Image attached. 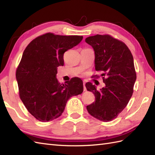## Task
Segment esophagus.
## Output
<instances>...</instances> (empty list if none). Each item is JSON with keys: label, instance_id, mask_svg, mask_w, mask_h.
<instances>
[{"label": "esophagus", "instance_id": "34e87169", "mask_svg": "<svg viewBox=\"0 0 155 155\" xmlns=\"http://www.w3.org/2000/svg\"><path fill=\"white\" fill-rule=\"evenodd\" d=\"M84 91H86V87H85V81H84Z\"/></svg>", "mask_w": 155, "mask_h": 155}]
</instances>
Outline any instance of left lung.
Returning a JSON list of instances; mask_svg holds the SVG:
<instances>
[{
	"instance_id": "left-lung-1",
	"label": "left lung",
	"mask_w": 155,
	"mask_h": 155,
	"mask_svg": "<svg viewBox=\"0 0 155 155\" xmlns=\"http://www.w3.org/2000/svg\"><path fill=\"white\" fill-rule=\"evenodd\" d=\"M85 42L94 50L95 70L104 71L101 75L105 84L97 90L90 82L85 84L87 90L95 97L87 110L100 121H111L125 109L132 96L137 78L133 57L124 43L109 35L89 36Z\"/></svg>"
}]
</instances>
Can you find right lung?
Returning <instances> with one entry per match:
<instances>
[{
	"label": "right lung",
	"instance_id": "1",
	"mask_svg": "<svg viewBox=\"0 0 155 155\" xmlns=\"http://www.w3.org/2000/svg\"><path fill=\"white\" fill-rule=\"evenodd\" d=\"M82 39L80 36L47 33L33 40L24 51L16 73L20 97L38 121L59 117L68 99L83 92L80 78H73L66 84H60L56 78L58 67L64 66V52Z\"/></svg>",
	"mask_w": 155,
	"mask_h": 155
}]
</instances>
